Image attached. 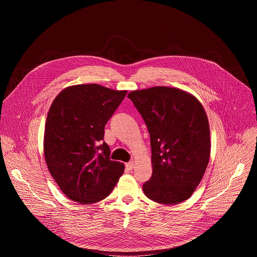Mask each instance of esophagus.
Here are the masks:
<instances>
[{"instance_id":"34e87169","label":"esophagus","mask_w":257,"mask_h":257,"mask_svg":"<svg viewBox=\"0 0 257 257\" xmlns=\"http://www.w3.org/2000/svg\"><path fill=\"white\" fill-rule=\"evenodd\" d=\"M126 168H127L128 170H132V169L134 168V162H129V163H127V164H126Z\"/></svg>"}]
</instances>
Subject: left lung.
<instances>
[{"mask_svg": "<svg viewBox=\"0 0 257 257\" xmlns=\"http://www.w3.org/2000/svg\"><path fill=\"white\" fill-rule=\"evenodd\" d=\"M128 98L151 136L153 175L142 185L144 194L163 204L188 199L210 156L209 125L202 104L188 92L166 86L131 91Z\"/></svg>", "mask_w": 257, "mask_h": 257, "instance_id": "left-lung-1", "label": "left lung"}]
</instances>
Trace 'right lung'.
I'll list each match as a JSON object with an SVG mask.
<instances>
[{
  "mask_svg": "<svg viewBox=\"0 0 257 257\" xmlns=\"http://www.w3.org/2000/svg\"><path fill=\"white\" fill-rule=\"evenodd\" d=\"M126 93L94 83L73 85L62 90L50 107L46 163L62 192L73 201L87 204L104 199L124 173L123 163L109 159L103 136L105 124Z\"/></svg>",
  "mask_w": 257,
  "mask_h": 257,
  "instance_id": "obj_1",
  "label": "right lung"
}]
</instances>
